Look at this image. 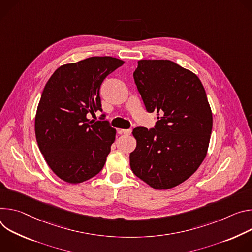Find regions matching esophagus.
Instances as JSON below:
<instances>
[{
  "instance_id": "obj_1",
  "label": "esophagus",
  "mask_w": 252,
  "mask_h": 252,
  "mask_svg": "<svg viewBox=\"0 0 252 252\" xmlns=\"http://www.w3.org/2000/svg\"><path fill=\"white\" fill-rule=\"evenodd\" d=\"M119 132H120V133H123V134H125V135H130L131 132H132V130H131V129H120Z\"/></svg>"
}]
</instances>
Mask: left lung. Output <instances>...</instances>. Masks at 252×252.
Returning <instances> with one entry per match:
<instances>
[{
	"label": "left lung",
	"mask_w": 252,
	"mask_h": 252,
	"mask_svg": "<svg viewBox=\"0 0 252 252\" xmlns=\"http://www.w3.org/2000/svg\"><path fill=\"white\" fill-rule=\"evenodd\" d=\"M154 128L137 127L130 153L133 173L155 189H170L188 179L204 160L212 112L199 78L169 60H140L133 73Z\"/></svg>",
	"instance_id": "obj_1"
}]
</instances>
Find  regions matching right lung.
Instances as JSON below:
<instances>
[{
    "mask_svg": "<svg viewBox=\"0 0 252 252\" xmlns=\"http://www.w3.org/2000/svg\"><path fill=\"white\" fill-rule=\"evenodd\" d=\"M123 64L109 56L90 57L59 67L46 84L35 118L36 139L52 171L68 183L86 181L105 165L116 130L87 114L102 111L101 84Z\"/></svg>",
    "mask_w": 252,
    "mask_h": 252,
    "instance_id": "right-lung-1",
    "label": "right lung"
}]
</instances>
